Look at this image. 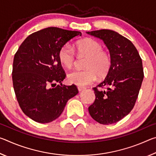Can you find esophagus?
I'll list each match as a JSON object with an SVG mask.
<instances>
[{
	"label": "esophagus",
	"mask_w": 156,
	"mask_h": 156,
	"mask_svg": "<svg viewBox=\"0 0 156 156\" xmlns=\"http://www.w3.org/2000/svg\"><path fill=\"white\" fill-rule=\"evenodd\" d=\"M86 89V87H82V86H78V89L79 91H81L83 90H84V89Z\"/></svg>",
	"instance_id": "34e87169"
}]
</instances>
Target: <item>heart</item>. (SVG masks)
Instances as JSON below:
<instances>
[{"label":"heart","instance_id":"b5f03b06","mask_svg":"<svg viewBox=\"0 0 156 156\" xmlns=\"http://www.w3.org/2000/svg\"><path fill=\"white\" fill-rule=\"evenodd\" d=\"M76 47L81 54L88 56L84 67L85 69H74L68 73L67 80L70 83L78 86L90 84L97 79L105 76L111 67V59L109 55L102 50L98 42L91 38H85L77 42ZM58 58L60 62L67 68L72 67L75 62L76 54L73 47L65 44L60 49Z\"/></svg>","mask_w":156,"mask_h":156}]
</instances>
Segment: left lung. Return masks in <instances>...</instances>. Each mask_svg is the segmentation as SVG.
Masks as SVG:
<instances>
[{
	"label": "left lung",
	"mask_w": 156,
	"mask_h": 156,
	"mask_svg": "<svg viewBox=\"0 0 156 156\" xmlns=\"http://www.w3.org/2000/svg\"><path fill=\"white\" fill-rule=\"evenodd\" d=\"M87 34L103 41L111 57L106 78L93 88L96 99L89 112L96 122L112 125L127 115L135 105L144 78L142 59L133 44L114 31L100 30ZM104 86L106 90L101 89Z\"/></svg>",
	"instance_id": "1"
}]
</instances>
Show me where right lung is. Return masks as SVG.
Here are the masks:
<instances>
[{
    "mask_svg": "<svg viewBox=\"0 0 156 156\" xmlns=\"http://www.w3.org/2000/svg\"><path fill=\"white\" fill-rule=\"evenodd\" d=\"M81 36L80 31L47 27L30 34L20 44L13 62V86L20 107L31 119L52 122L78 94L75 84L61 83L66 74L58 54L67 42ZM56 82L62 85L56 86Z\"/></svg>",
    "mask_w": 156,
    "mask_h": 156,
    "instance_id": "obj_1",
    "label": "right lung"
}]
</instances>
